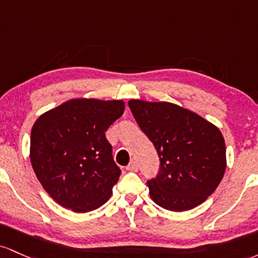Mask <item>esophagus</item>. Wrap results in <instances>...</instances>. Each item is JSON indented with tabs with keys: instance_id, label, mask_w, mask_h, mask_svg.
Returning <instances> with one entry per match:
<instances>
[{
	"instance_id": "34e87169",
	"label": "esophagus",
	"mask_w": 258,
	"mask_h": 258,
	"mask_svg": "<svg viewBox=\"0 0 258 258\" xmlns=\"http://www.w3.org/2000/svg\"><path fill=\"white\" fill-rule=\"evenodd\" d=\"M125 169L129 170V172H138V164L135 162H132V163L125 167Z\"/></svg>"
}]
</instances>
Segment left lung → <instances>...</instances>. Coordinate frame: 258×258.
Masks as SVG:
<instances>
[{"label": "left lung", "mask_w": 258, "mask_h": 258, "mask_svg": "<svg viewBox=\"0 0 258 258\" xmlns=\"http://www.w3.org/2000/svg\"><path fill=\"white\" fill-rule=\"evenodd\" d=\"M128 105L160 157L158 174L147 180L155 204L183 212L206 201L225 172V144L219 129L169 102L130 100Z\"/></svg>", "instance_id": "obj_1"}]
</instances>
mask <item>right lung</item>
Instances as JSON below:
<instances>
[{"mask_svg": "<svg viewBox=\"0 0 258 258\" xmlns=\"http://www.w3.org/2000/svg\"><path fill=\"white\" fill-rule=\"evenodd\" d=\"M124 102L78 98L40 115L31 129L34 172L57 204L85 213L102 206L120 176L106 130Z\"/></svg>", "mask_w": 258, "mask_h": 258, "instance_id": "right-lung-1", "label": "right lung"}]
</instances>
